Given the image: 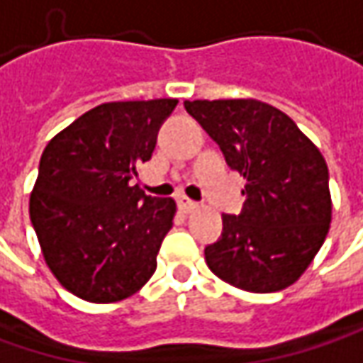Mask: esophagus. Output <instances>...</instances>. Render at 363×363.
<instances>
[{
  "label": "esophagus",
  "instance_id": "obj_1",
  "mask_svg": "<svg viewBox=\"0 0 363 363\" xmlns=\"http://www.w3.org/2000/svg\"><path fill=\"white\" fill-rule=\"evenodd\" d=\"M177 206L184 212H191V210L198 208V202H194V200L186 198V196H177Z\"/></svg>",
  "mask_w": 363,
  "mask_h": 363
}]
</instances>
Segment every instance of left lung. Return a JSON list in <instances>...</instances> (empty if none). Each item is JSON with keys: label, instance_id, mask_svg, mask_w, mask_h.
Masks as SVG:
<instances>
[{"label": "left lung", "instance_id": "left-lung-1", "mask_svg": "<svg viewBox=\"0 0 363 363\" xmlns=\"http://www.w3.org/2000/svg\"><path fill=\"white\" fill-rule=\"evenodd\" d=\"M188 114L247 179L241 214H223V235L204 249L214 276L247 292L298 280L329 233V169L294 120L259 100L184 101Z\"/></svg>", "mask_w": 363, "mask_h": 363}]
</instances>
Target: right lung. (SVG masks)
I'll return each instance as SVG.
<instances>
[{"mask_svg":"<svg viewBox=\"0 0 363 363\" xmlns=\"http://www.w3.org/2000/svg\"><path fill=\"white\" fill-rule=\"evenodd\" d=\"M175 106L169 98L108 101L46 145L30 220L46 265L71 294L118 302L155 274L175 202L147 196L130 179L151 159Z\"/></svg>","mask_w":363,"mask_h":363,"instance_id":"obj_1","label":"right lung"}]
</instances>
